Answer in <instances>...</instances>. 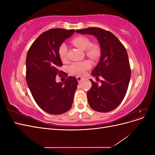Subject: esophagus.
I'll use <instances>...</instances> for the list:
<instances>
[{"label":"esophagus","instance_id":"34e87169","mask_svg":"<svg viewBox=\"0 0 155 155\" xmlns=\"http://www.w3.org/2000/svg\"><path fill=\"white\" fill-rule=\"evenodd\" d=\"M76 78H77V79H78V83H80V82L83 80V78H82L81 77H80V76H77Z\"/></svg>","mask_w":155,"mask_h":155}]
</instances>
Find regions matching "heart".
<instances>
[{"label":"heart","mask_w":155,"mask_h":155,"mask_svg":"<svg viewBox=\"0 0 155 155\" xmlns=\"http://www.w3.org/2000/svg\"><path fill=\"white\" fill-rule=\"evenodd\" d=\"M72 43L83 50H86L87 55L92 59H96L100 55L99 48L96 45H92L91 40L88 37L79 35L75 37L72 40ZM59 55L62 61L67 59V46L65 43H62L58 49ZM91 67V63L88 61L85 60L83 61L73 63L69 67V70L72 74L76 75H83L86 70Z\"/></svg>","instance_id":"heart-1"}]
</instances>
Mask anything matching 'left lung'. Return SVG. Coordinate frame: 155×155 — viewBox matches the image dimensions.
<instances>
[{
    "label": "left lung",
    "mask_w": 155,
    "mask_h": 155,
    "mask_svg": "<svg viewBox=\"0 0 155 155\" xmlns=\"http://www.w3.org/2000/svg\"><path fill=\"white\" fill-rule=\"evenodd\" d=\"M76 33L96 37L101 50L100 59L92 71L93 77L104 78L101 85L92 83L87 92L88 102L93 110L108 112L115 109L126 94L130 79L128 54L118 39L111 32L100 28L78 30Z\"/></svg>",
    "instance_id": "left-lung-1"
}]
</instances>
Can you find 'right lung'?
<instances>
[{
    "instance_id": "obj_1",
    "label": "right lung",
    "mask_w": 155,
    "mask_h": 155,
    "mask_svg": "<svg viewBox=\"0 0 155 155\" xmlns=\"http://www.w3.org/2000/svg\"><path fill=\"white\" fill-rule=\"evenodd\" d=\"M74 34V30L54 28L41 34L28 51L26 79L37 104L48 114L58 115L67 112L72 107L78 86L75 77L68 76L64 82L55 81L63 63L59 46Z\"/></svg>"
}]
</instances>
